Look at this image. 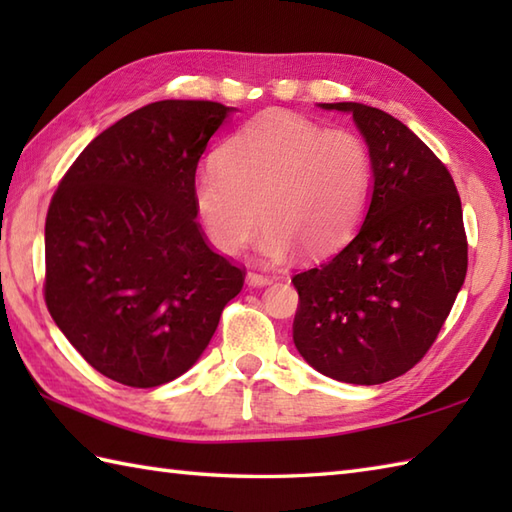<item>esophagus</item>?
I'll return each mask as SVG.
<instances>
[{
	"label": "esophagus",
	"mask_w": 512,
	"mask_h": 512,
	"mask_svg": "<svg viewBox=\"0 0 512 512\" xmlns=\"http://www.w3.org/2000/svg\"><path fill=\"white\" fill-rule=\"evenodd\" d=\"M246 284L253 286V288H264V286L273 284V277L259 275V273H248V275H246Z\"/></svg>",
	"instance_id": "1"
}]
</instances>
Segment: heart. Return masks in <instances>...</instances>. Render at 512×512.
Instances as JSON below:
<instances>
[{
    "instance_id": "b5f03b06",
    "label": "heart",
    "mask_w": 512,
    "mask_h": 512,
    "mask_svg": "<svg viewBox=\"0 0 512 512\" xmlns=\"http://www.w3.org/2000/svg\"><path fill=\"white\" fill-rule=\"evenodd\" d=\"M372 193V154L352 129H323L312 118L266 110L239 127L217 154V169L198 171L191 198L209 242L237 255L259 237L266 262L299 248L330 257L361 226Z\"/></svg>"
}]
</instances>
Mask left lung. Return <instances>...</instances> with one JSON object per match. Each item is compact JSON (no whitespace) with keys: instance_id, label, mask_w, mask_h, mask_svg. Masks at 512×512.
I'll use <instances>...</instances> for the list:
<instances>
[{"instance_id":"obj_1","label":"left lung","mask_w":512,"mask_h":512,"mask_svg":"<svg viewBox=\"0 0 512 512\" xmlns=\"http://www.w3.org/2000/svg\"><path fill=\"white\" fill-rule=\"evenodd\" d=\"M350 114L372 154V193L354 239L292 277L297 352L352 385L398 378L427 354L466 277L462 202L447 167L398 118L363 103Z\"/></svg>"}]
</instances>
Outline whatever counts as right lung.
<instances>
[{
	"label": "right lung",
	"instance_id": "add662e5",
	"mask_svg": "<svg viewBox=\"0 0 512 512\" xmlns=\"http://www.w3.org/2000/svg\"><path fill=\"white\" fill-rule=\"evenodd\" d=\"M237 112L158 101L81 151L46 217V303L96 372L158 387L191 369L244 273L213 253L191 184L211 136Z\"/></svg>",
	"mask_w": 512,
	"mask_h": 512
}]
</instances>
